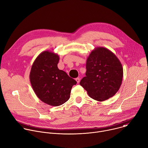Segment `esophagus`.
<instances>
[{
	"mask_svg": "<svg viewBox=\"0 0 148 148\" xmlns=\"http://www.w3.org/2000/svg\"><path fill=\"white\" fill-rule=\"evenodd\" d=\"M75 80H76L78 84L79 82V81H80V78H75Z\"/></svg>",
	"mask_w": 148,
	"mask_h": 148,
	"instance_id": "1",
	"label": "esophagus"
}]
</instances>
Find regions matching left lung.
<instances>
[{"label":"left lung","instance_id":"8db88e82","mask_svg":"<svg viewBox=\"0 0 148 148\" xmlns=\"http://www.w3.org/2000/svg\"><path fill=\"white\" fill-rule=\"evenodd\" d=\"M86 69V77L79 84L92 99L102 102L118 92L122 84L123 68L109 49L95 48L87 58Z\"/></svg>","mask_w":148,"mask_h":148}]
</instances>
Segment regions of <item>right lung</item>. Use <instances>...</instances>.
<instances>
[{"instance_id":"right-lung-1","label":"right lung","mask_w":148,"mask_h":148,"mask_svg":"<svg viewBox=\"0 0 148 148\" xmlns=\"http://www.w3.org/2000/svg\"><path fill=\"white\" fill-rule=\"evenodd\" d=\"M59 56L51 51L40 53L34 60L29 73L32 89L39 99L45 103L58 106L67 102L71 90L77 82L58 64Z\"/></svg>"}]
</instances>
